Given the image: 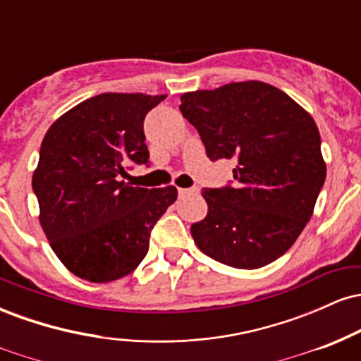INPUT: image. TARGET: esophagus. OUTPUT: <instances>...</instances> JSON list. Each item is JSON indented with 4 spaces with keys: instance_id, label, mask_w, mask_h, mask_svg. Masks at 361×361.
<instances>
[{
    "instance_id": "esophagus-1",
    "label": "esophagus",
    "mask_w": 361,
    "mask_h": 361,
    "mask_svg": "<svg viewBox=\"0 0 361 361\" xmlns=\"http://www.w3.org/2000/svg\"><path fill=\"white\" fill-rule=\"evenodd\" d=\"M180 197H186V195H198V188H178Z\"/></svg>"
}]
</instances>
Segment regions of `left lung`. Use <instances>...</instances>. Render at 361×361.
I'll return each mask as SVG.
<instances>
[{"label":"left lung","mask_w":361,"mask_h":361,"mask_svg":"<svg viewBox=\"0 0 361 361\" xmlns=\"http://www.w3.org/2000/svg\"><path fill=\"white\" fill-rule=\"evenodd\" d=\"M180 110L210 159L235 163L234 186L202 192L209 212L190 229L198 250L239 270L280 258L304 231L326 180L314 118L263 81L188 91Z\"/></svg>","instance_id":"left-lung-1"}]
</instances>
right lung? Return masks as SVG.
<instances>
[{
    "instance_id": "add662e5",
    "label": "right lung",
    "mask_w": 361,
    "mask_h": 361,
    "mask_svg": "<svg viewBox=\"0 0 361 361\" xmlns=\"http://www.w3.org/2000/svg\"><path fill=\"white\" fill-rule=\"evenodd\" d=\"M166 94L102 93L62 114L40 146L32 186L52 251L73 275L106 283L147 255L149 235L176 186L126 183L127 164H146L144 118Z\"/></svg>"
}]
</instances>
